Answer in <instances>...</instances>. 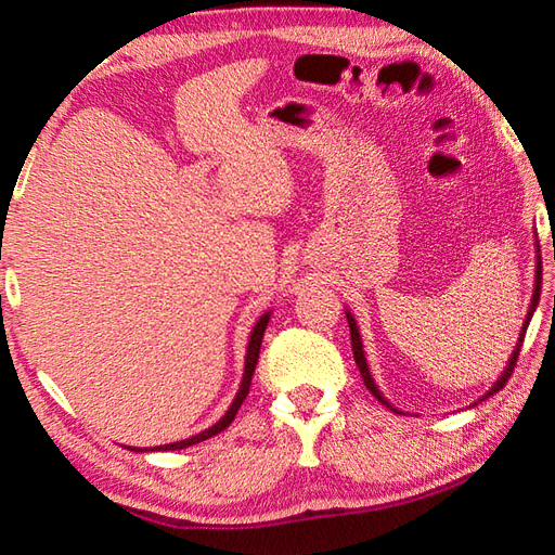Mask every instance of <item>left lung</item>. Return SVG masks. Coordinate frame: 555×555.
I'll use <instances>...</instances> for the list:
<instances>
[{
	"label": "left lung",
	"mask_w": 555,
	"mask_h": 555,
	"mask_svg": "<svg viewBox=\"0 0 555 555\" xmlns=\"http://www.w3.org/2000/svg\"><path fill=\"white\" fill-rule=\"evenodd\" d=\"M539 296H541V261H539V267H537V288H533V298H531V308H529V315H526V323H524V331H521V337H519V345H516V350H514V354L509 357V367L504 370V374L500 377V382L494 384V387L485 393L482 399H487V397H492L494 391H500L504 384H506V379L512 377V372H514V367H516V357H519V350H521V343H524V335H526V327H529V321H531V315H533V311H537V306H539ZM347 323H350V337H352V354H354V362H357V367H360V372H362V379H364V387H367L374 397H377L382 403H387L389 406V401L382 397L379 393V389H377V384H374V379H372V374H370V370H367V360H364V352H362V343H360V333H357V323H354V318L347 313Z\"/></svg>",
	"instance_id": "1"
}]
</instances>
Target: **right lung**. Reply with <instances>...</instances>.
<instances>
[{"mask_svg":"<svg viewBox=\"0 0 555 555\" xmlns=\"http://www.w3.org/2000/svg\"><path fill=\"white\" fill-rule=\"evenodd\" d=\"M267 323H269V313L259 318V323L255 325V331H251V335H249L247 362H244V377H242V384H240V391H237V397H234L232 406H230V409H228V413H224V416L218 421V424L210 426L208 430H203V434H198V436L185 438V440H178V443H168V446H158V448H144V450H181V448H188V446L201 443V440H205V438L218 436L220 430H224V428H228V426L232 424L234 416H237L240 406H242V401L247 399V393H249V387H251V374H255V367H257V362H259V347H261V337H264V331H267ZM131 450H134V448H131ZM137 450H142V448H137Z\"/></svg>","mask_w":555,"mask_h":555,"instance_id":"add662e5","label":"right lung"}]
</instances>
